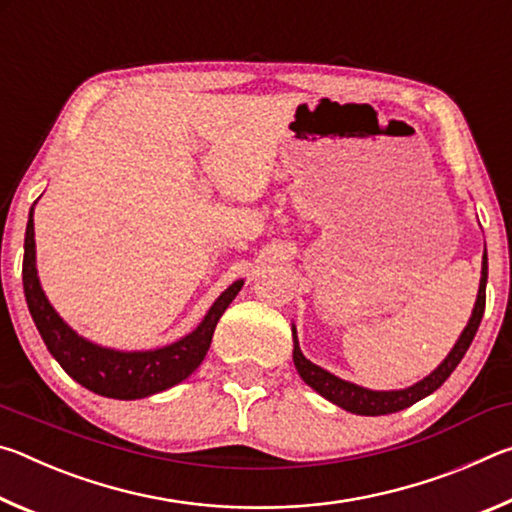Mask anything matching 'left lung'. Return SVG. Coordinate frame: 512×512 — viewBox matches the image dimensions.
Instances as JSON below:
<instances>
[{
  "instance_id": "1",
  "label": "left lung",
  "mask_w": 512,
  "mask_h": 512,
  "mask_svg": "<svg viewBox=\"0 0 512 512\" xmlns=\"http://www.w3.org/2000/svg\"><path fill=\"white\" fill-rule=\"evenodd\" d=\"M485 282H488V255H483L479 296H476L472 318L463 329L461 339L456 341L454 350L447 354V359L440 363L429 377H424L411 388H404V391H368V388H361L357 384H350V381L334 377L332 372H327L320 366H316V363H311L305 354L300 352V345L296 339V327H293V363H296V368L300 372V377L305 379V384H309L316 393L323 395L325 400L334 402L345 411L357 413V415H386V413L402 411L406 406L420 402L422 397L431 395L436 388L443 386L447 377L452 375L458 363H461V359L465 357V352L470 348V343L474 339L476 329L481 325V318L485 311Z\"/></svg>"
}]
</instances>
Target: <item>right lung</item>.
<instances>
[{
  "mask_svg": "<svg viewBox=\"0 0 512 512\" xmlns=\"http://www.w3.org/2000/svg\"><path fill=\"white\" fill-rule=\"evenodd\" d=\"M22 282L33 323H36L42 341L54 354V359L69 377L79 381L88 391L103 397H115V400H140V397L167 391V388L192 375L210 350L216 323L244 284L239 280L225 289L212 309L207 311L203 323L185 339L171 343L167 348L151 352H117L99 348V345L81 339L74 329H69L54 307L49 305L45 291L40 289L36 241H33V207L27 223V235H24Z\"/></svg>",
  "mask_w": 512,
  "mask_h": 512,
  "instance_id": "obj_1",
  "label": "right lung"
}]
</instances>
